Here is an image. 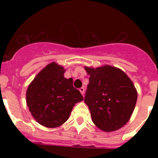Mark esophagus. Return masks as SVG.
Listing matches in <instances>:
<instances>
[{
    "label": "esophagus",
    "mask_w": 158,
    "mask_h": 158,
    "mask_svg": "<svg viewBox=\"0 0 158 158\" xmlns=\"http://www.w3.org/2000/svg\"><path fill=\"white\" fill-rule=\"evenodd\" d=\"M79 91H80L81 94L83 95V94H84V93H85V88H79Z\"/></svg>",
    "instance_id": "1"
}]
</instances>
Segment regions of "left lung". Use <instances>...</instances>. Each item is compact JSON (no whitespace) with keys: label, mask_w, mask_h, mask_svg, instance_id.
<instances>
[{"label":"left lung","mask_w":158,"mask_h":158,"mask_svg":"<svg viewBox=\"0 0 158 158\" xmlns=\"http://www.w3.org/2000/svg\"><path fill=\"white\" fill-rule=\"evenodd\" d=\"M85 70L90 75L85 102L92 121L104 131L119 129L131 118L137 102L133 82L122 70L110 65Z\"/></svg>","instance_id":"8db88e82"}]
</instances>
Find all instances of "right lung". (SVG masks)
<instances>
[{
  "label": "right lung",
  "instance_id": "right-lung-1",
  "mask_svg": "<svg viewBox=\"0 0 158 158\" xmlns=\"http://www.w3.org/2000/svg\"><path fill=\"white\" fill-rule=\"evenodd\" d=\"M65 70L52 62L43 68L27 88V105L32 117L41 126L56 128L68 120L76 103L83 100Z\"/></svg>",
  "mask_w": 158,
  "mask_h": 158
}]
</instances>
